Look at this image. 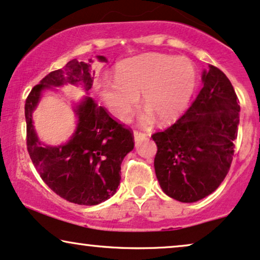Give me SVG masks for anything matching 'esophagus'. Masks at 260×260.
Returning <instances> with one entry per match:
<instances>
[{"mask_svg": "<svg viewBox=\"0 0 260 260\" xmlns=\"http://www.w3.org/2000/svg\"><path fill=\"white\" fill-rule=\"evenodd\" d=\"M147 136H148L147 134L141 133V131H137V130L134 131V138H135V141H136V142H138V141L146 140Z\"/></svg>", "mask_w": 260, "mask_h": 260, "instance_id": "1", "label": "esophagus"}]
</instances>
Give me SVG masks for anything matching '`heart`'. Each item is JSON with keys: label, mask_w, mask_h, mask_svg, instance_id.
<instances>
[{"label": "heart", "mask_w": 260, "mask_h": 260, "mask_svg": "<svg viewBox=\"0 0 260 260\" xmlns=\"http://www.w3.org/2000/svg\"><path fill=\"white\" fill-rule=\"evenodd\" d=\"M196 81V69L186 57L148 52L118 64L116 79L101 80L99 94L117 119L127 120L142 93L148 109L143 119L150 122L155 116L170 123L187 107Z\"/></svg>", "instance_id": "1"}]
</instances>
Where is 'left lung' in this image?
<instances>
[{
    "label": "left lung",
    "mask_w": 260,
    "mask_h": 260,
    "mask_svg": "<svg viewBox=\"0 0 260 260\" xmlns=\"http://www.w3.org/2000/svg\"><path fill=\"white\" fill-rule=\"evenodd\" d=\"M203 88L173 125L154 134L155 174L167 196L193 203L209 196L227 175L238 136L240 105L228 77L214 66Z\"/></svg>",
    "instance_id": "8db88e82"
}]
</instances>
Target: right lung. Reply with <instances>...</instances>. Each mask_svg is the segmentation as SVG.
<instances>
[{"label":"right lung","mask_w":260,"mask_h":260,"mask_svg":"<svg viewBox=\"0 0 260 260\" xmlns=\"http://www.w3.org/2000/svg\"><path fill=\"white\" fill-rule=\"evenodd\" d=\"M96 58L107 62L104 56ZM89 63L72 59L48 74L33 87L25 104L27 149L40 178L59 197L80 205H96L116 193L120 165L134 149L133 134L85 96L73 106L77 122L72 137L59 146H46L35 130L33 112L45 89L72 85L88 93L94 79Z\"/></svg>","instance_id":"1"}]
</instances>
